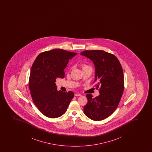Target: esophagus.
I'll return each mask as SVG.
<instances>
[{"label": "esophagus", "mask_w": 152, "mask_h": 152, "mask_svg": "<svg viewBox=\"0 0 152 152\" xmlns=\"http://www.w3.org/2000/svg\"><path fill=\"white\" fill-rule=\"evenodd\" d=\"M75 96H81V95L80 94H79V93H75Z\"/></svg>", "instance_id": "esophagus-1"}]
</instances>
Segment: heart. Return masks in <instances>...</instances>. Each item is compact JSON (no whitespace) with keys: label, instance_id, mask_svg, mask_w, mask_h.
I'll return each mask as SVG.
<instances>
[{"label":"heart","instance_id":"obj_1","mask_svg":"<svg viewBox=\"0 0 152 152\" xmlns=\"http://www.w3.org/2000/svg\"><path fill=\"white\" fill-rule=\"evenodd\" d=\"M82 66L83 69H84L85 68H88V67H90L88 65L86 64L82 65Z\"/></svg>","mask_w":152,"mask_h":152}]
</instances>
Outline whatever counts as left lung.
Instances as JSON below:
<instances>
[{"label":"left lung","instance_id":"left-lung-1","mask_svg":"<svg viewBox=\"0 0 152 152\" xmlns=\"http://www.w3.org/2000/svg\"><path fill=\"white\" fill-rule=\"evenodd\" d=\"M82 56L93 61L95 67L94 82L100 94L93 98L87 94L88 103L84 107L85 115L94 121H101L116 110L124 89V74L119 60L115 55L102 50L83 51Z\"/></svg>","mask_w":152,"mask_h":152}]
</instances>
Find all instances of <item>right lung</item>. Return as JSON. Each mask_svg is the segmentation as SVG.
Instances as JSON below:
<instances>
[{"label": "right lung", "mask_w": 152, "mask_h": 152, "mask_svg": "<svg viewBox=\"0 0 152 152\" xmlns=\"http://www.w3.org/2000/svg\"><path fill=\"white\" fill-rule=\"evenodd\" d=\"M77 54L62 49L45 51L37 56L32 66L30 92L33 102L46 117L56 118L63 115L74 97L72 91H57L55 82L58 77H64V69Z\"/></svg>", "instance_id": "obj_1"}]
</instances>
